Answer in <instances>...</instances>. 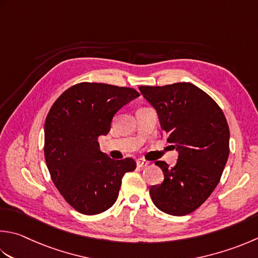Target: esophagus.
<instances>
[{"instance_id": "34e87169", "label": "esophagus", "mask_w": 258, "mask_h": 258, "mask_svg": "<svg viewBox=\"0 0 258 258\" xmlns=\"http://www.w3.org/2000/svg\"><path fill=\"white\" fill-rule=\"evenodd\" d=\"M136 164H138L139 168H145V166L149 165V162L146 160H143V159H139L138 161H136Z\"/></svg>"}]
</instances>
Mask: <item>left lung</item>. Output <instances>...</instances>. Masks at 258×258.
<instances>
[{
	"mask_svg": "<svg viewBox=\"0 0 258 258\" xmlns=\"http://www.w3.org/2000/svg\"><path fill=\"white\" fill-rule=\"evenodd\" d=\"M139 88L158 113L166 141L179 152L172 168L164 161L155 162L164 180L151 186V198L163 213L185 216L219 183L229 155L228 124L218 104L190 83Z\"/></svg>",
	"mask_w": 258,
	"mask_h": 258,
	"instance_id": "1",
	"label": "left lung"
}]
</instances>
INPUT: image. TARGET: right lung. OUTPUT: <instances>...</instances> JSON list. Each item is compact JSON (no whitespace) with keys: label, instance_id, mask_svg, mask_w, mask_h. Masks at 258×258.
Here are the masks:
<instances>
[{"label":"right lung","instance_id":"obj_1","mask_svg":"<svg viewBox=\"0 0 258 258\" xmlns=\"http://www.w3.org/2000/svg\"><path fill=\"white\" fill-rule=\"evenodd\" d=\"M133 88L80 83L59 96L44 123V158L64 200L80 214L97 215L112 207L132 158L113 160L99 149L98 138L110 130L114 115L139 97Z\"/></svg>","mask_w":258,"mask_h":258}]
</instances>
